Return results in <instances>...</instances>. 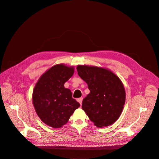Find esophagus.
Listing matches in <instances>:
<instances>
[{
  "label": "esophagus",
  "instance_id": "34e87169",
  "mask_svg": "<svg viewBox=\"0 0 159 159\" xmlns=\"http://www.w3.org/2000/svg\"><path fill=\"white\" fill-rule=\"evenodd\" d=\"M77 101L80 103V105H81V104H82V101H83V98H78V99H77Z\"/></svg>",
  "mask_w": 159,
  "mask_h": 159
}]
</instances>
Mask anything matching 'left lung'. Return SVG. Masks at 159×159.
<instances>
[{
  "instance_id": "obj_1",
  "label": "left lung",
  "mask_w": 159,
  "mask_h": 159,
  "mask_svg": "<svg viewBox=\"0 0 159 159\" xmlns=\"http://www.w3.org/2000/svg\"><path fill=\"white\" fill-rule=\"evenodd\" d=\"M77 71L90 91L82 102V109L90 121L99 128L113 124L125 103V90L121 80L102 67L78 65Z\"/></svg>"
}]
</instances>
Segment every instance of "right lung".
<instances>
[{
  "mask_svg": "<svg viewBox=\"0 0 159 159\" xmlns=\"http://www.w3.org/2000/svg\"><path fill=\"white\" fill-rule=\"evenodd\" d=\"M74 73V66L54 65L40 76L34 88V107L41 121L50 127L64 125L80 106L72 98L71 90L64 87Z\"/></svg>",
  "mask_w": 159,
  "mask_h": 159,
  "instance_id": "right-lung-1",
  "label": "right lung"
}]
</instances>
